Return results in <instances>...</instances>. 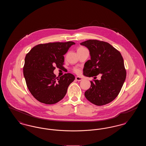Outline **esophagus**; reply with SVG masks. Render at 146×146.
Listing matches in <instances>:
<instances>
[{"instance_id": "esophagus-1", "label": "esophagus", "mask_w": 146, "mask_h": 146, "mask_svg": "<svg viewBox=\"0 0 146 146\" xmlns=\"http://www.w3.org/2000/svg\"><path fill=\"white\" fill-rule=\"evenodd\" d=\"M76 80H77V81H82V80H83V79H82V78H81V77H80V76H76Z\"/></svg>"}]
</instances>
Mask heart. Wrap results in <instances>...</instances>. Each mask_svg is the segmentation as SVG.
<instances>
[{
  "label": "heart",
  "mask_w": 146,
  "mask_h": 146,
  "mask_svg": "<svg viewBox=\"0 0 146 146\" xmlns=\"http://www.w3.org/2000/svg\"><path fill=\"white\" fill-rule=\"evenodd\" d=\"M84 49V48H79L78 49ZM74 71H75L76 73H79V70H78V69H74Z\"/></svg>",
  "instance_id": "b5f03b06"
}]
</instances>
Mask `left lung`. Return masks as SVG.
<instances>
[{
  "label": "left lung",
  "mask_w": 146,
  "mask_h": 146,
  "mask_svg": "<svg viewBox=\"0 0 146 146\" xmlns=\"http://www.w3.org/2000/svg\"><path fill=\"white\" fill-rule=\"evenodd\" d=\"M89 49L90 60L83 69L84 76L101 74L100 80L90 81L91 86L85 92L86 99L93 104L102 106L110 103L119 94L125 82L126 73L123 57L108 42L88 40L80 43Z\"/></svg>",
  "instance_id": "obj_1"
}]
</instances>
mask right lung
<instances>
[{
  "label": "right lung",
  "instance_id": "obj_1",
  "mask_svg": "<svg viewBox=\"0 0 146 146\" xmlns=\"http://www.w3.org/2000/svg\"><path fill=\"white\" fill-rule=\"evenodd\" d=\"M74 44L73 42L39 44L26 56L23 76L28 90L38 101L45 104H55L65 96L75 76L66 73L57 78L54 70L55 66L59 68L63 67V55Z\"/></svg>",
  "mask_w": 146,
  "mask_h": 146
}]
</instances>
